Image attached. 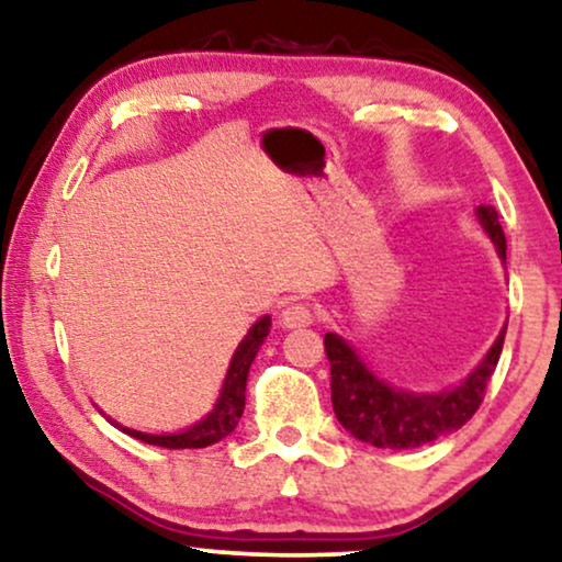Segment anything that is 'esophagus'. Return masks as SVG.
<instances>
[{"label":"esophagus","mask_w":562,"mask_h":562,"mask_svg":"<svg viewBox=\"0 0 562 562\" xmlns=\"http://www.w3.org/2000/svg\"><path fill=\"white\" fill-rule=\"evenodd\" d=\"M279 322H281V327H286V329L310 327L312 322H314V312H312V306H310V304L296 302V304H289L286 310L281 312Z\"/></svg>","instance_id":"34e87169"}]
</instances>
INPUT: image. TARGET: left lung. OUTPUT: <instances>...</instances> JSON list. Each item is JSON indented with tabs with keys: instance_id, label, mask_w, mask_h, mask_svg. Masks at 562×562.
<instances>
[{
	"instance_id": "1",
	"label": "left lung",
	"mask_w": 562,
	"mask_h": 562,
	"mask_svg": "<svg viewBox=\"0 0 562 562\" xmlns=\"http://www.w3.org/2000/svg\"><path fill=\"white\" fill-rule=\"evenodd\" d=\"M475 217L494 243L498 258L506 263V237L494 206L481 204ZM504 335L506 325L463 383L437 394H414L381 381L340 335L327 333L325 352L333 375L329 389L337 422L356 440L386 450H412L456 432L479 412L486 383L502 356Z\"/></svg>"
}]
</instances>
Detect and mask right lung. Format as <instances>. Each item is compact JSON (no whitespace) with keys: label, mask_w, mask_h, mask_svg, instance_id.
Here are the masks:
<instances>
[{"label":"right lung","mask_w":562,"mask_h":562,"mask_svg":"<svg viewBox=\"0 0 562 562\" xmlns=\"http://www.w3.org/2000/svg\"><path fill=\"white\" fill-rule=\"evenodd\" d=\"M268 329H271V317H260L256 325L248 329V335L243 337V342L237 345L233 360H229L225 383H222L220 398L217 404L212 406V412L206 414L202 422H196L194 427L181 429V432L173 435H148V432H137V429L130 427H120L122 432H127L135 440L148 442V445H158V448H168V450H183V448H206V445H214L233 432L237 427V422L243 417L245 409V386H248V371L256 360L260 345H263Z\"/></svg>","instance_id":"obj_1"}]
</instances>
